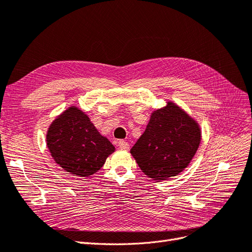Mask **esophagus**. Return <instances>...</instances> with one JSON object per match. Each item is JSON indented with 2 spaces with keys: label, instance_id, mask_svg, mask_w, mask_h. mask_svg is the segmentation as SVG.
I'll use <instances>...</instances> for the list:
<instances>
[{
  "label": "esophagus",
  "instance_id": "34e87169",
  "mask_svg": "<svg viewBox=\"0 0 252 252\" xmlns=\"http://www.w3.org/2000/svg\"><path fill=\"white\" fill-rule=\"evenodd\" d=\"M118 146H119V148L126 149V150H127L128 148H130V145H128V143L126 141H125V140H119L118 141Z\"/></svg>",
  "mask_w": 252,
  "mask_h": 252
}]
</instances>
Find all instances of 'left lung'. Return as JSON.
I'll use <instances>...</instances> for the list:
<instances>
[{
    "label": "left lung",
    "instance_id": "8db88e82",
    "mask_svg": "<svg viewBox=\"0 0 252 252\" xmlns=\"http://www.w3.org/2000/svg\"><path fill=\"white\" fill-rule=\"evenodd\" d=\"M202 139L198 122L176 103L153 111L146 131L131 149L141 171L160 182L178 175L193 159Z\"/></svg>",
    "mask_w": 252,
    "mask_h": 252
}]
</instances>
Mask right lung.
<instances>
[{
    "label": "right lung",
    "mask_w": 252,
    "mask_h": 252,
    "mask_svg": "<svg viewBox=\"0 0 252 252\" xmlns=\"http://www.w3.org/2000/svg\"><path fill=\"white\" fill-rule=\"evenodd\" d=\"M46 145L58 166L80 177L95 174L115 151L111 141L76 105L69 106L50 124Z\"/></svg>",
    "instance_id": "add662e5"
}]
</instances>
